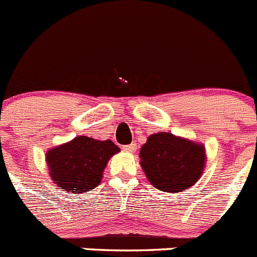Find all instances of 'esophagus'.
Wrapping results in <instances>:
<instances>
[{
    "instance_id": "1",
    "label": "esophagus",
    "mask_w": 257,
    "mask_h": 257,
    "mask_svg": "<svg viewBox=\"0 0 257 257\" xmlns=\"http://www.w3.org/2000/svg\"><path fill=\"white\" fill-rule=\"evenodd\" d=\"M123 151L128 152V153H134V152L137 151V144L132 143V144H128V146H123Z\"/></svg>"
}]
</instances>
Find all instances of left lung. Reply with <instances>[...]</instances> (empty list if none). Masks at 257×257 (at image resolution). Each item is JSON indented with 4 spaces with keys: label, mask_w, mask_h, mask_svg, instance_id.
Segmentation results:
<instances>
[{
    "label": "left lung",
    "mask_w": 257,
    "mask_h": 257,
    "mask_svg": "<svg viewBox=\"0 0 257 257\" xmlns=\"http://www.w3.org/2000/svg\"><path fill=\"white\" fill-rule=\"evenodd\" d=\"M141 166L148 181L163 192L186 191L200 179L205 147L172 133L152 134L141 148Z\"/></svg>",
    "instance_id": "8db88e82"
}]
</instances>
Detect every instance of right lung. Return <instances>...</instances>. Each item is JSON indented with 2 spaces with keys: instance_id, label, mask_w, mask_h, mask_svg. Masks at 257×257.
Here are the masks:
<instances>
[{
  "instance_id": "1",
  "label": "right lung",
  "mask_w": 257,
  "mask_h": 257,
  "mask_svg": "<svg viewBox=\"0 0 257 257\" xmlns=\"http://www.w3.org/2000/svg\"><path fill=\"white\" fill-rule=\"evenodd\" d=\"M120 151L111 141L80 136L46 153L49 173L55 184L69 193H84L101 181L108 161Z\"/></svg>"
}]
</instances>
